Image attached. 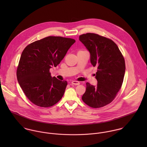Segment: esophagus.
Instances as JSON below:
<instances>
[{
	"label": "esophagus",
	"instance_id": "34e87169",
	"mask_svg": "<svg viewBox=\"0 0 147 147\" xmlns=\"http://www.w3.org/2000/svg\"><path fill=\"white\" fill-rule=\"evenodd\" d=\"M71 83L74 85H79L80 84V83L79 82H77V81H72L71 82Z\"/></svg>",
	"mask_w": 147,
	"mask_h": 147
}]
</instances>
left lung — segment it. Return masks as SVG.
Instances as JSON below:
<instances>
[{"label":"left lung","mask_w":147,"mask_h":147,"mask_svg":"<svg viewBox=\"0 0 147 147\" xmlns=\"http://www.w3.org/2000/svg\"><path fill=\"white\" fill-rule=\"evenodd\" d=\"M90 54V62L97 67L96 86L86 83L82 96L85 104L99 108L111 103L122 87L125 73L124 57L117 44L111 40L95 33L79 36Z\"/></svg>","instance_id":"8db88e82"}]
</instances>
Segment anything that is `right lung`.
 <instances>
[{"mask_svg":"<svg viewBox=\"0 0 147 147\" xmlns=\"http://www.w3.org/2000/svg\"><path fill=\"white\" fill-rule=\"evenodd\" d=\"M75 42L72 38L49 36L24 49L16 75L24 94L34 105L49 107L62 98L67 82L52 78L50 69L60 63Z\"/></svg>","mask_w":147,"mask_h":147,"instance_id":"add662e5","label":"right lung"}]
</instances>
